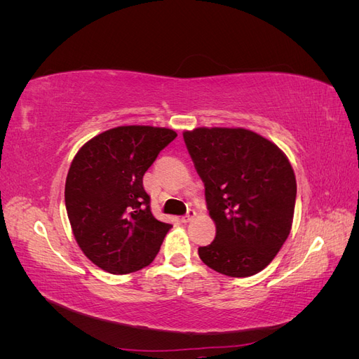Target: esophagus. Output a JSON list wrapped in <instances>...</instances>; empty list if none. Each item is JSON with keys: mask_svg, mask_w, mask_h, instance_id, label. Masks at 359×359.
Wrapping results in <instances>:
<instances>
[{"mask_svg": "<svg viewBox=\"0 0 359 359\" xmlns=\"http://www.w3.org/2000/svg\"><path fill=\"white\" fill-rule=\"evenodd\" d=\"M194 215H196V211H194V210H189L186 215H182L181 222H182V223H189V222H191V220L194 219Z\"/></svg>", "mask_w": 359, "mask_h": 359, "instance_id": "34e87169", "label": "esophagus"}]
</instances>
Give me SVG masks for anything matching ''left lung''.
I'll use <instances>...</instances> for the list:
<instances>
[{"instance_id":"8db88e82","label":"left lung","mask_w":359,"mask_h":359,"mask_svg":"<svg viewBox=\"0 0 359 359\" xmlns=\"http://www.w3.org/2000/svg\"><path fill=\"white\" fill-rule=\"evenodd\" d=\"M184 140L217 232L199 247L205 265L229 277L257 274L290 233L297 180L277 145L245 128H194Z\"/></svg>"}]
</instances>
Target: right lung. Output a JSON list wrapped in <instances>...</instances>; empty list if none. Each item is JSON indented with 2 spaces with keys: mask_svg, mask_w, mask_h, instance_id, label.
Here are the masks:
<instances>
[{
  "mask_svg": "<svg viewBox=\"0 0 359 359\" xmlns=\"http://www.w3.org/2000/svg\"><path fill=\"white\" fill-rule=\"evenodd\" d=\"M177 133L170 128L123 126L88 140L66 180V208L83 255L111 274L153 262L169 223L151 212L144 175Z\"/></svg>",
  "mask_w": 359,
  "mask_h": 359,
  "instance_id": "add662e5",
  "label": "right lung"
}]
</instances>
